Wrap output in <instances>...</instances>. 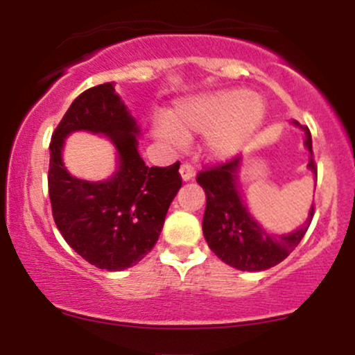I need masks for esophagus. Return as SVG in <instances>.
<instances>
[{"label": "esophagus", "mask_w": 355, "mask_h": 355, "mask_svg": "<svg viewBox=\"0 0 355 355\" xmlns=\"http://www.w3.org/2000/svg\"><path fill=\"white\" fill-rule=\"evenodd\" d=\"M180 177L183 182H190L195 177V168L190 164H183L180 166Z\"/></svg>", "instance_id": "esophagus-1"}]
</instances>
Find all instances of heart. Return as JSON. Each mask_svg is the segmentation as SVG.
Masks as SVG:
<instances>
[{"mask_svg": "<svg viewBox=\"0 0 355 355\" xmlns=\"http://www.w3.org/2000/svg\"><path fill=\"white\" fill-rule=\"evenodd\" d=\"M263 115L266 107L259 95L223 89L177 101L168 121H158L155 132L175 145L185 144L187 137L207 135L205 148L210 157L227 160L250 141Z\"/></svg>", "mask_w": 355, "mask_h": 355, "instance_id": "heart-1", "label": "heart"}]
</instances>
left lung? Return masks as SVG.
Here are the masks:
<instances>
[{"mask_svg": "<svg viewBox=\"0 0 355 355\" xmlns=\"http://www.w3.org/2000/svg\"><path fill=\"white\" fill-rule=\"evenodd\" d=\"M292 125L302 130L304 146L309 152L307 168L317 185V168L312 158V137L307 126L299 121ZM243 158L237 157L227 164L198 173V185L205 190L207 207L203 214V237L215 255L227 266L243 272H260L277 266L287 259L304 239L313 217V203L304 222L288 234H274L267 230L250 214L242 190L240 172Z\"/></svg>", "mask_w": 355, "mask_h": 355, "instance_id": "1", "label": "left lung"}]
</instances>
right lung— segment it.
Listing matches in <instances>:
<instances>
[{"instance_id":"right-lung-1","label":"right lung","mask_w":355,"mask_h":355,"mask_svg":"<svg viewBox=\"0 0 355 355\" xmlns=\"http://www.w3.org/2000/svg\"><path fill=\"white\" fill-rule=\"evenodd\" d=\"M75 131L109 138L117 168L89 182L67 172L64 140ZM141 130L113 83L83 92L56 126L50 144L48 190L56 227L92 266L116 272L137 266L157 243L166 211L182 187L180 162L146 166L138 152Z\"/></svg>"}]
</instances>
